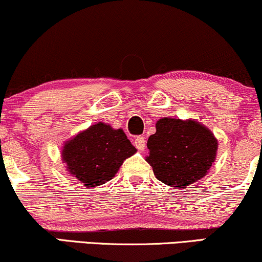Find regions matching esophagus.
<instances>
[{"instance_id": "34e87169", "label": "esophagus", "mask_w": 262, "mask_h": 262, "mask_svg": "<svg viewBox=\"0 0 262 262\" xmlns=\"http://www.w3.org/2000/svg\"><path fill=\"white\" fill-rule=\"evenodd\" d=\"M134 145H135V147L138 148V150H140V151H144L145 150V146H146V141H145V138L144 137H137L135 138V140H134Z\"/></svg>"}]
</instances>
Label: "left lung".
Segmentation results:
<instances>
[{
	"label": "left lung",
	"mask_w": 262,
	"mask_h": 262,
	"mask_svg": "<svg viewBox=\"0 0 262 262\" xmlns=\"http://www.w3.org/2000/svg\"><path fill=\"white\" fill-rule=\"evenodd\" d=\"M147 163L155 177L170 187L184 188L207 175L214 163L217 140L200 122L164 117L147 140Z\"/></svg>",
	"instance_id": "left-lung-1"
}]
</instances>
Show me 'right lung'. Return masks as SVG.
I'll return each instance as SVG.
<instances>
[{"label": "right lung", "mask_w": 262, "mask_h": 262, "mask_svg": "<svg viewBox=\"0 0 262 262\" xmlns=\"http://www.w3.org/2000/svg\"><path fill=\"white\" fill-rule=\"evenodd\" d=\"M135 152L122 129L99 122L66 141L61 156L72 177L85 187H97L110 181Z\"/></svg>", "instance_id": "1"}]
</instances>
